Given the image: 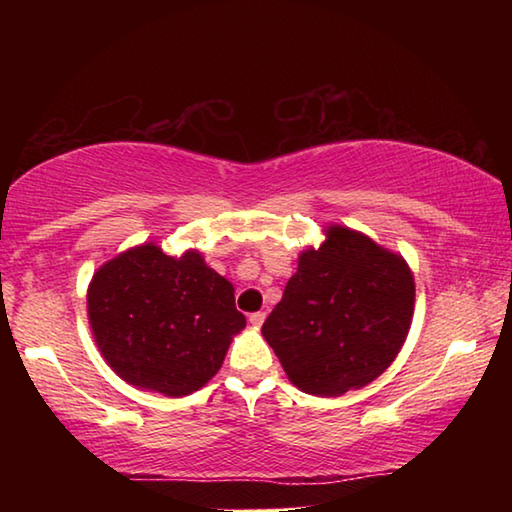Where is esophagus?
I'll use <instances>...</instances> for the list:
<instances>
[{
    "mask_svg": "<svg viewBox=\"0 0 512 512\" xmlns=\"http://www.w3.org/2000/svg\"><path fill=\"white\" fill-rule=\"evenodd\" d=\"M248 320H250V325L262 327V325H264V320H266V314H264V311H255V314H250V316H248Z\"/></svg>",
    "mask_w": 512,
    "mask_h": 512,
    "instance_id": "34e87169",
    "label": "esophagus"
}]
</instances>
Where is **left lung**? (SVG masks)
<instances>
[{"label":"left lung","instance_id":"left-lung-1","mask_svg":"<svg viewBox=\"0 0 512 512\" xmlns=\"http://www.w3.org/2000/svg\"><path fill=\"white\" fill-rule=\"evenodd\" d=\"M262 327L293 386L339 397L375 381L409 334L415 282L402 255L345 225H329Z\"/></svg>","mask_w":512,"mask_h":512}]
</instances>
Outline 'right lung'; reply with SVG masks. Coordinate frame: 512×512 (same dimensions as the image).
Returning a JSON list of instances; mask_svg holds the SVG:
<instances>
[{
    "label": "right lung",
    "mask_w": 512,
    "mask_h": 512,
    "mask_svg": "<svg viewBox=\"0 0 512 512\" xmlns=\"http://www.w3.org/2000/svg\"><path fill=\"white\" fill-rule=\"evenodd\" d=\"M88 318L108 366L167 397L203 388L246 327L235 287L198 250L171 257L155 244L126 250L92 275Z\"/></svg>",
    "instance_id": "add662e5"
}]
</instances>
